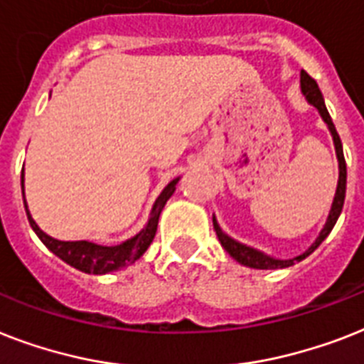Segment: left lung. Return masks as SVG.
<instances>
[{"instance_id": "obj_1", "label": "left lung", "mask_w": 364, "mask_h": 364, "mask_svg": "<svg viewBox=\"0 0 364 364\" xmlns=\"http://www.w3.org/2000/svg\"><path fill=\"white\" fill-rule=\"evenodd\" d=\"M301 91H303V95L306 97L310 105L316 106L320 115L323 117V121L327 123L329 127L331 134H333V141H335V149H336V156H338V185H336V194H335V200H333V205H331V211H329V217H327V223L323 226V230L320 232V237L316 239L314 243L310 245V249L306 252H303L301 256L294 259H274L267 254L259 252V250L252 249V247H247L243 243H237L235 239L228 237L223 230L218 228L217 220L213 217V228L217 232V237L220 241V245L224 247V250L232 256L233 259H237L239 264L247 265V267H254V269H282V267H289V265H294L295 262H301V259H305L309 254L314 252L318 247L321 245V241L327 237L333 230V226L336 224L338 217H341L342 208H344V198H346V177H348V172H346V159H344V151H342V141H341V136L336 132L335 129V123L331 119L329 112H327V106L323 102V97H321V91L316 84V80L305 73V70H301Z\"/></svg>"}]
</instances>
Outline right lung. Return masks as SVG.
I'll use <instances>...</instances> for the list:
<instances>
[{"label": "right lung", "instance_id": "right-lung-1", "mask_svg": "<svg viewBox=\"0 0 364 364\" xmlns=\"http://www.w3.org/2000/svg\"><path fill=\"white\" fill-rule=\"evenodd\" d=\"M179 179H173L170 185H168L164 191L161 192V196L156 198L155 205H153L151 217H149V223L144 230H141L138 235H134L132 239L125 241V243L117 245V247H102V245L90 243V241H58V239L50 237L43 230L38 228L35 220L31 218L28 211V205H26V200H23V205H26V213H28V220L31 224L33 232L37 233L38 239L43 241L46 247H48L52 252L61 258L63 262H67L73 267L84 271V273H93V274H105L110 273V271H117V269L125 267L129 264H134L136 259L140 258L141 254L146 252L147 247L151 245L153 237L156 233V224H159V217H161V211L166 205L168 198L172 196L173 191H176V185ZM22 194H23V168H22Z\"/></svg>", "mask_w": 364, "mask_h": 364}]
</instances>
